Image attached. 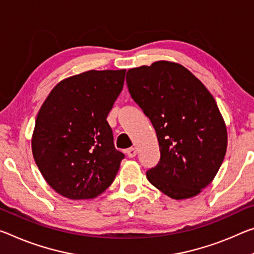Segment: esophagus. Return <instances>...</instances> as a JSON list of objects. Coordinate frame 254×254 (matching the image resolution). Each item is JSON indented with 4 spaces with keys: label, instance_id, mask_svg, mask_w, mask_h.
I'll return each instance as SVG.
<instances>
[{
    "label": "esophagus",
    "instance_id": "obj_1",
    "mask_svg": "<svg viewBox=\"0 0 254 254\" xmlns=\"http://www.w3.org/2000/svg\"><path fill=\"white\" fill-rule=\"evenodd\" d=\"M127 155L130 157V158H133V157H135L136 155V149L133 147L127 149Z\"/></svg>",
    "mask_w": 254,
    "mask_h": 254
}]
</instances>
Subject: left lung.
I'll return each mask as SVG.
<instances>
[{"label": "left lung", "instance_id": "left-lung-1", "mask_svg": "<svg viewBox=\"0 0 254 254\" xmlns=\"http://www.w3.org/2000/svg\"><path fill=\"white\" fill-rule=\"evenodd\" d=\"M127 84L159 142L160 159L147 171L148 181L173 199L196 195L226 154L227 131L214 97L188 69L167 61L130 69Z\"/></svg>", "mask_w": 254, "mask_h": 254}]
</instances>
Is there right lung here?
<instances>
[{"label": "right lung", "instance_id": "add662e5", "mask_svg": "<svg viewBox=\"0 0 254 254\" xmlns=\"http://www.w3.org/2000/svg\"><path fill=\"white\" fill-rule=\"evenodd\" d=\"M126 70L87 71L56 84L40 107L31 147L50 187L72 200L94 199L114 181L123 152L106 121Z\"/></svg>", "mask_w": 254, "mask_h": 254}]
</instances>
